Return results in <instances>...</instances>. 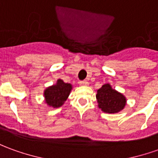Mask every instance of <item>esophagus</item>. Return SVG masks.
<instances>
[{"instance_id":"1","label":"esophagus","mask_w":158,"mask_h":158,"mask_svg":"<svg viewBox=\"0 0 158 158\" xmlns=\"http://www.w3.org/2000/svg\"><path fill=\"white\" fill-rule=\"evenodd\" d=\"M79 85H82V86H86V85H89V82H88L87 80H82V81L79 82Z\"/></svg>"}]
</instances>
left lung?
Here are the masks:
<instances>
[{
	"mask_svg": "<svg viewBox=\"0 0 158 158\" xmlns=\"http://www.w3.org/2000/svg\"><path fill=\"white\" fill-rule=\"evenodd\" d=\"M96 98L98 108L106 113H118L126 105V98L110 84H105L98 90Z\"/></svg>",
	"mask_w": 158,
	"mask_h": 158,
	"instance_id": "obj_1",
	"label": "left lung"
}]
</instances>
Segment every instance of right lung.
<instances>
[{
    "label": "right lung",
    "mask_w": 158,
    "mask_h": 158,
    "mask_svg": "<svg viewBox=\"0 0 158 158\" xmlns=\"http://www.w3.org/2000/svg\"><path fill=\"white\" fill-rule=\"evenodd\" d=\"M73 89L71 84L65 83L62 79H58L56 84L48 86L44 91V98L47 105L50 107L58 108L64 105Z\"/></svg>",
    "instance_id": "1"
}]
</instances>
